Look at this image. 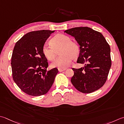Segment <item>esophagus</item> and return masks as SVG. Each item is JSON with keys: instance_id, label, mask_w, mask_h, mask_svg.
Segmentation results:
<instances>
[{"instance_id": "esophagus-1", "label": "esophagus", "mask_w": 124, "mask_h": 124, "mask_svg": "<svg viewBox=\"0 0 124 124\" xmlns=\"http://www.w3.org/2000/svg\"><path fill=\"white\" fill-rule=\"evenodd\" d=\"M58 70H59V72H62L66 70V68H58Z\"/></svg>"}]
</instances>
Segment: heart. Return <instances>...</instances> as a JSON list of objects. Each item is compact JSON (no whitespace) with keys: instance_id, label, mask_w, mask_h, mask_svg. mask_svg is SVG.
<instances>
[{"instance_id":"obj_1","label":"heart","mask_w":124,"mask_h":124,"mask_svg":"<svg viewBox=\"0 0 124 124\" xmlns=\"http://www.w3.org/2000/svg\"><path fill=\"white\" fill-rule=\"evenodd\" d=\"M50 44H45L42 46V52L47 59L52 61L56 56V50L60 49V54L52 63V67L65 68L71 63L74 58L78 56L79 48L76 43L70 41L68 36L63 34H57L50 40Z\"/></svg>"}]
</instances>
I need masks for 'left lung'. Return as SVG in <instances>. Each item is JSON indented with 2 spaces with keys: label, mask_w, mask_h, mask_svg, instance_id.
<instances>
[{
  "label": "left lung",
  "mask_w": 124,
  "mask_h": 124,
  "mask_svg": "<svg viewBox=\"0 0 124 124\" xmlns=\"http://www.w3.org/2000/svg\"><path fill=\"white\" fill-rule=\"evenodd\" d=\"M75 38L79 45L78 63L84 64L74 71L71 82L81 93H89L103 86L111 66L110 47L100 32L88 27L70 28L64 31Z\"/></svg>",
  "instance_id": "8db88e82"
}]
</instances>
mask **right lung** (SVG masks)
<instances>
[{"label": "right lung", "instance_id": "obj_1", "mask_svg": "<svg viewBox=\"0 0 124 124\" xmlns=\"http://www.w3.org/2000/svg\"><path fill=\"white\" fill-rule=\"evenodd\" d=\"M54 31H33L23 35L14 46L11 59L12 76L22 91L33 96L45 94L54 83L58 69L47 70L42 46Z\"/></svg>", "mask_w": 124, "mask_h": 124}]
</instances>
